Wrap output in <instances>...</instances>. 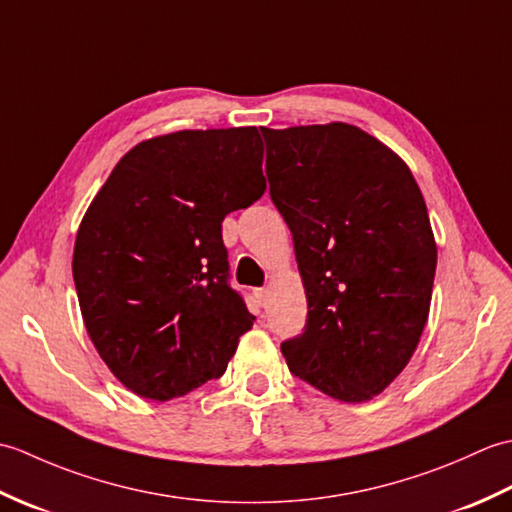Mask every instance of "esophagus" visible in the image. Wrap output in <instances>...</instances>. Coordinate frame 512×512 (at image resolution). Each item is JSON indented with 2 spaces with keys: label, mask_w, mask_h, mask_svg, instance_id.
Listing matches in <instances>:
<instances>
[{
  "label": "esophagus",
  "mask_w": 512,
  "mask_h": 512,
  "mask_svg": "<svg viewBox=\"0 0 512 512\" xmlns=\"http://www.w3.org/2000/svg\"><path fill=\"white\" fill-rule=\"evenodd\" d=\"M255 297H257L259 303H262V306H266V301H268V288H257V290H255Z\"/></svg>",
  "instance_id": "obj_1"
}]
</instances>
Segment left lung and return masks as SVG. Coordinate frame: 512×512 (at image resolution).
I'll return each instance as SVG.
<instances>
[{
    "label": "left lung",
    "mask_w": 512,
    "mask_h": 512,
    "mask_svg": "<svg viewBox=\"0 0 512 512\" xmlns=\"http://www.w3.org/2000/svg\"><path fill=\"white\" fill-rule=\"evenodd\" d=\"M262 134L308 299L306 330L281 354L325 396L372 400L407 367L429 319L438 248L418 182L354 125Z\"/></svg>",
    "instance_id": "left-lung-1"
}]
</instances>
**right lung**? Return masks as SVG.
I'll return each mask as SVG.
<instances>
[{
    "label": "right lung",
    "mask_w": 512,
    "mask_h": 512,
    "mask_svg": "<svg viewBox=\"0 0 512 512\" xmlns=\"http://www.w3.org/2000/svg\"><path fill=\"white\" fill-rule=\"evenodd\" d=\"M257 127L184 129L118 160L85 211L72 275L96 352L171 400L220 378L255 317L228 286L224 217L266 191Z\"/></svg>",
    "instance_id": "1"
}]
</instances>
